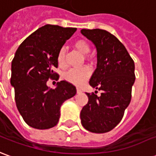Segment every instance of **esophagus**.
<instances>
[{
    "label": "esophagus",
    "instance_id": "1",
    "mask_svg": "<svg viewBox=\"0 0 156 156\" xmlns=\"http://www.w3.org/2000/svg\"><path fill=\"white\" fill-rule=\"evenodd\" d=\"M76 91H77V93H80V92H81V90H80V88H77V89H76Z\"/></svg>",
    "mask_w": 156,
    "mask_h": 156
}]
</instances>
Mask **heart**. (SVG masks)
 <instances>
[{
	"label": "heart",
	"mask_w": 156,
	"mask_h": 156,
	"mask_svg": "<svg viewBox=\"0 0 156 156\" xmlns=\"http://www.w3.org/2000/svg\"><path fill=\"white\" fill-rule=\"evenodd\" d=\"M76 50L80 52L81 55H88L90 51V46L88 42L84 39H80L75 42L74 44ZM66 50L65 48L59 49L57 55V62L58 66L62 69L67 67L66 64ZM91 74V69L88 66H84L81 68H75L69 69L68 72L66 73L65 78L70 83L74 84L76 86H81L84 82H86Z\"/></svg>",
	"instance_id": "1"
}]
</instances>
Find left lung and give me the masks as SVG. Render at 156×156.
Segmentation results:
<instances>
[{
  "mask_svg": "<svg viewBox=\"0 0 156 156\" xmlns=\"http://www.w3.org/2000/svg\"><path fill=\"white\" fill-rule=\"evenodd\" d=\"M80 33L94 44L98 52L97 69L90 77L100 97L87 93L88 102L80 112L81 124L92 133H107L122 120L131 101L135 75L134 62L124 45L102 29H81Z\"/></svg>",
  "mask_w": 156,
  "mask_h": 156,
  "instance_id": "1",
  "label": "left lung"
}]
</instances>
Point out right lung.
<instances>
[{"instance_id":"right-lung-1","label":"right lung","mask_w":156,"mask_h":156,"mask_svg":"<svg viewBox=\"0 0 156 156\" xmlns=\"http://www.w3.org/2000/svg\"><path fill=\"white\" fill-rule=\"evenodd\" d=\"M76 27L47 24L29 35L16 49L12 61L11 85L15 90L16 108L27 125L37 129L55 127L63 102L74 97L76 89L66 80L55 89L47 86L50 78L58 80L54 71L57 55Z\"/></svg>"}]
</instances>
